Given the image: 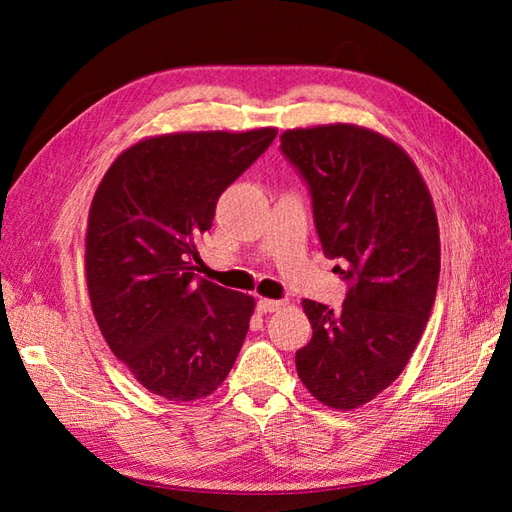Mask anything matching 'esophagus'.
Returning a JSON list of instances; mask_svg holds the SVG:
<instances>
[{"instance_id":"34e87169","label":"esophagus","mask_w":512,"mask_h":512,"mask_svg":"<svg viewBox=\"0 0 512 512\" xmlns=\"http://www.w3.org/2000/svg\"><path fill=\"white\" fill-rule=\"evenodd\" d=\"M284 308V301H279V299H266V297H262L257 301V310L259 312H277V310H281Z\"/></svg>"}]
</instances>
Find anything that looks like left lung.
Returning a JSON list of instances; mask_svg holds the SVG:
<instances>
[{"mask_svg": "<svg viewBox=\"0 0 512 512\" xmlns=\"http://www.w3.org/2000/svg\"><path fill=\"white\" fill-rule=\"evenodd\" d=\"M281 151L312 191L314 224L350 281L341 310L306 299L312 339L297 374L325 407L352 411L407 367L440 277L436 206L416 162L374 129L332 123L286 129Z\"/></svg>", "mask_w": 512, "mask_h": 512, "instance_id": "1", "label": "left lung"}]
</instances>
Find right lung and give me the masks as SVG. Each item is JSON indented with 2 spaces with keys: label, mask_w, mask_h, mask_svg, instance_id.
<instances>
[{
  "label": "right lung",
  "mask_w": 512,
  "mask_h": 512,
  "mask_svg": "<svg viewBox=\"0 0 512 512\" xmlns=\"http://www.w3.org/2000/svg\"><path fill=\"white\" fill-rule=\"evenodd\" d=\"M275 127L147 136L96 189L85 281L110 350L173 402L211 396L242 350L255 299L195 279L193 259L222 191L264 154Z\"/></svg>",
  "instance_id": "obj_1"
}]
</instances>
